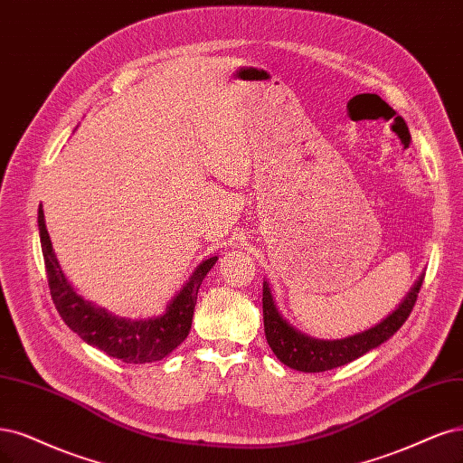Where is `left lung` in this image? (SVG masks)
Instances as JSON below:
<instances>
[{
	"mask_svg": "<svg viewBox=\"0 0 463 463\" xmlns=\"http://www.w3.org/2000/svg\"><path fill=\"white\" fill-rule=\"evenodd\" d=\"M423 276L416 279L410 287V291L387 317H383L379 324L370 329H364L360 333L348 335L343 339H316L310 335L298 331L293 327L285 317L279 314L276 300L269 291L268 281L262 283V314H264V333L269 348L274 350L278 360L291 370L305 372V373H317L327 372L333 368H339L348 362H353L364 356L370 350L377 348L389 341L392 335L402 327L408 320V316L416 305V298L420 293V287L423 283Z\"/></svg>",
	"mask_w": 463,
	"mask_h": 463,
	"instance_id": "left-lung-1",
	"label": "left lung"
}]
</instances>
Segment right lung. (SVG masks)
<instances>
[{"label":"right lung","mask_w":463,"mask_h":463,"mask_svg":"<svg viewBox=\"0 0 463 463\" xmlns=\"http://www.w3.org/2000/svg\"><path fill=\"white\" fill-rule=\"evenodd\" d=\"M38 228L47 283H50L55 308L61 314L62 322L80 335V339L126 364H149L163 360L185 341L191 329V320H194L199 287L204 276L216 264L218 254L204 259L194 269V274L189 276L182 289L172 297L161 316L130 320V317L110 314L109 310L93 305L91 300H86L82 295L76 293L57 260L50 233L45 228L42 204L38 209Z\"/></svg>","instance_id":"obj_1"}]
</instances>
